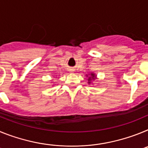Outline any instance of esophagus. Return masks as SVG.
<instances>
[{
  "label": "esophagus",
  "instance_id": "obj_1",
  "mask_svg": "<svg viewBox=\"0 0 148 148\" xmlns=\"http://www.w3.org/2000/svg\"><path fill=\"white\" fill-rule=\"evenodd\" d=\"M70 72H74V70H70Z\"/></svg>",
  "mask_w": 148,
  "mask_h": 148
}]
</instances>
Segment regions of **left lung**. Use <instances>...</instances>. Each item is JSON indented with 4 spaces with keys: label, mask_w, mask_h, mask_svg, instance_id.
Instances as JSON below:
<instances>
[{
    "label": "left lung",
    "mask_w": 148,
    "mask_h": 148,
    "mask_svg": "<svg viewBox=\"0 0 148 148\" xmlns=\"http://www.w3.org/2000/svg\"><path fill=\"white\" fill-rule=\"evenodd\" d=\"M86 76L88 77V78H87V81H88V82H87V83H88L89 84H90L92 83V81L95 80V79H97V77H96L97 75H95L94 73H89L88 75H86Z\"/></svg>",
    "instance_id": "left-lung-1"
}]
</instances>
